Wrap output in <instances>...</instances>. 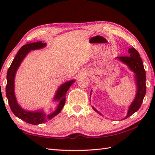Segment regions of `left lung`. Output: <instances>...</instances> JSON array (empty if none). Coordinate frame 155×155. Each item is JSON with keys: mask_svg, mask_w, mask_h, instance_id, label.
<instances>
[{"mask_svg": "<svg viewBox=\"0 0 155 155\" xmlns=\"http://www.w3.org/2000/svg\"><path fill=\"white\" fill-rule=\"evenodd\" d=\"M128 52H129V56L128 57H118L117 58L127 64L128 68L134 73L137 90L135 98L130 105L127 116L123 119H126L139 109L143 101L144 97L145 96L147 89L146 73L142 59H141L139 52L134 48L128 49ZM92 107L97 113L101 114L100 112H98L96 108H94L93 107Z\"/></svg>", "mask_w": 155, "mask_h": 155, "instance_id": "1", "label": "left lung"}]
</instances>
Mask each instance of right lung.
<instances>
[{
    "instance_id": "right-lung-1",
    "label": "right lung",
    "mask_w": 155,
    "mask_h": 155,
    "mask_svg": "<svg viewBox=\"0 0 155 155\" xmlns=\"http://www.w3.org/2000/svg\"><path fill=\"white\" fill-rule=\"evenodd\" d=\"M46 45H47L46 43H43L41 41H38L22 46L15 56L14 60L12 61L11 67H9L8 70L7 75H6L7 83H6V95L11 110L16 117L25 121L26 123L35 125L46 123L60 113L65 104L67 92L74 82V80L68 81L59 87L54 97V101H57L58 104L53 113L47 114L42 110L28 111L24 110L20 107V105L16 101L15 94V78L16 71H17L23 59L25 58L29 52L31 51L44 48L46 47Z\"/></svg>"
}]
</instances>
